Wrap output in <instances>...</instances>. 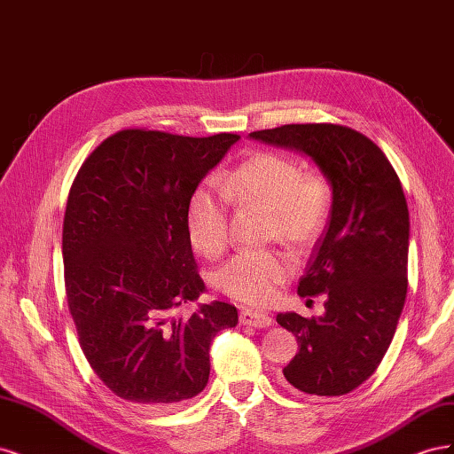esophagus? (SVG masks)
Listing matches in <instances>:
<instances>
[{"mask_svg":"<svg viewBox=\"0 0 454 454\" xmlns=\"http://www.w3.org/2000/svg\"><path fill=\"white\" fill-rule=\"evenodd\" d=\"M240 324L242 325H252V327H269L272 324V318L265 312H257V310H250V309H242L240 310Z\"/></svg>","mask_w":454,"mask_h":454,"instance_id":"obj_1","label":"esophagus"}]
</instances>
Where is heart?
<instances>
[{"mask_svg":"<svg viewBox=\"0 0 454 454\" xmlns=\"http://www.w3.org/2000/svg\"><path fill=\"white\" fill-rule=\"evenodd\" d=\"M229 200L259 204L270 210V235L307 248L327 223L332 184L318 172L301 170L299 162L274 151H261L242 160L219 187H199L187 204V232L195 250L219 257L229 246ZM294 272L282 252H240L215 272L219 292L242 303L263 305Z\"/></svg>","mask_w":454,"mask_h":454,"instance_id":"obj_1","label":"heart"}]
</instances>
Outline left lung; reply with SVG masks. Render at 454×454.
<instances>
[{
    "label": "left lung",
    "instance_id": "8db88e82",
    "mask_svg": "<svg viewBox=\"0 0 454 454\" xmlns=\"http://www.w3.org/2000/svg\"><path fill=\"white\" fill-rule=\"evenodd\" d=\"M250 136L303 151L332 184V214L297 286L301 297L324 294L325 314L280 312L277 322L299 342L286 380L305 394H348L382 362L405 303L409 210L400 177L375 142L333 122Z\"/></svg>",
    "mask_w": 454,
    "mask_h": 454
}]
</instances>
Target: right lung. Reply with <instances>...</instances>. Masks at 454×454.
<instances>
[{"instance_id": "1", "label": "right lung", "mask_w": 454, "mask_h": 454, "mask_svg": "<svg viewBox=\"0 0 454 454\" xmlns=\"http://www.w3.org/2000/svg\"><path fill=\"white\" fill-rule=\"evenodd\" d=\"M239 138L125 129L75 176L62 227L67 309L92 371L121 400L164 409L195 397L208 382L212 339L239 324L223 301L172 316L204 292L189 199Z\"/></svg>"}]
</instances>
